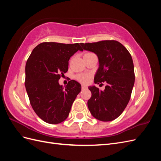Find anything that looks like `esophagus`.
<instances>
[{
  "label": "esophagus",
  "instance_id": "34e87169",
  "mask_svg": "<svg viewBox=\"0 0 161 161\" xmlns=\"http://www.w3.org/2000/svg\"><path fill=\"white\" fill-rule=\"evenodd\" d=\"M87 87H86V86H85V85H82V89L83 90V89H86Z\"/></svg>",
  "mask_w": 161,
  "mask_h": 161
}]
</instances>
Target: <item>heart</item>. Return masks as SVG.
<instances>
[{
  "instance_id": "1",
  "label": "heart",
  "mask_w": 161,
  "mask_h": 161,
  "mask_svg": "<svg viewBox=\"0 0 161 161\" xmlns=\"http://www.w3.org/2000/svg\"><path fill=\"white\" fill-rule=\"evenodd\" d=\"M76 78L78 80H79L82 83H87L89 80V76L87 75H79L76 76Z\"/></svg>"
}]
</instances>
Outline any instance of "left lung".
<instances>
[{"instance_id": "1", "label": "left lung", "mask_w": 161, "mask_h": 161, "mask_svg": "<svg viewBox=\"0 0 161 161\" xmlns=\"http://www.w3.org/2000/svg\"><path fill=\"white\" fill-rule=\"evenodd\" d=\"M83 50L98 57L99 69L95 83L104 82V91L89 86L91 97L87 102L91 115L102 121H110L122 114L130 99L134 85L133 60L128 50L115 40L80 43Z\"/></svg>"}]
</instances>
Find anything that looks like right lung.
<instances>
[{
  "mask_svg": "<svg viewBox=\"0 0 161 161\" xmlns=\"http://www.w3.org/2000/svg\"><path fill=\"white\" fill-rule=\"evenodd\" d=\"M79 43L43 42L33 50L25 66V88L32 108L42 120L50 124L64 121L69 115L81 85L70 80L65 89L58 80L69 69V61Z\"/></svg>",
  "mask_w": 161,
  "mask_h": 161,
  "instance_id": "right-lung-1",
  "label": "right lung"
}]
</instances>
